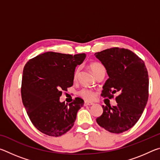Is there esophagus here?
<instances>
[{"mask_svg":"<svg viewBox=\"0 0 160 160\" xmlns=\"http://www.w3.org/2000/svg\"><path fill=\"white\" fill-rule=\"evenodd\" d=\"M93 104H94L93 103L89 102H85V103H84V105H85V106H91V105H93Z\"/></svg>","mask_w":160,"mask_h":160,"instance_id":"1","label":"esophagus"}]
</instances>
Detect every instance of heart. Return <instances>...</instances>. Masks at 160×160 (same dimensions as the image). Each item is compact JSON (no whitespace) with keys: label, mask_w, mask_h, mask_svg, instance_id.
Here are the masks:
<instances>
[{"label":"heart","mask_w":160,"mask_h":160,"mask_svg":"<svg viewBox=\"0 0 160 160\" xmlns=\"http://www.w3.org/2000/svg\"><path fill=\"white\" fill-rule=\"evenodd\" d=\"M90 68L92 70V72H93L94 75H96L99 72L101 71V70H105L104 66H103L102 63H98V62H94V63H92L90 64ZM80 71V68H78L75 70V73H74V79H77L78 76V74H79ZM79 95L82 97L86 100H92L95 97V92L93 90H90V89L88 88H82L79 91Z\"/></svg>","instance_id":"1"}]
</instances>
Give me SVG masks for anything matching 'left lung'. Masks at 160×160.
Listing matches in <instances>:
<instances>
[{
  "instance_id": "obj_1",
  "label": "left lung",
  "mask_w": 160,
  "mask_h": 160,
  "mask_svg": "<svg viewBox=\"0 0 160 160\" xmlns=\"http://www.w3.org/2000/svg\"><path fill=\"white\" fill-rule=\"evenodd\" d=\"M109 75L101 96L113 98L116 106L103 105V113L97 118L99 125L113 133H121L138 122L147 104L149 78L145 63L132 51L113 47L94 54Z\"/></svg>"
}]
</instances>
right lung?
<instances>
[{"label": "right lung", "instance_id": "obj_1", "mask_svg": "<svg viewBox=\"0 0 160 160\" xmlns=\"http://www.w3.org/2000/svg\"><path fill=\"white\" fill-rule=\"evenodd\" d=\"M85 53L46 52L27 62L21 86L22 103L37 130L58 137L74 125L84 100L76 97L68 104L60 102L62 92L73 85L75 69L85 60Z\"/></svg>", "mask_w": 160, "mask_h": 160}]
</instances>
